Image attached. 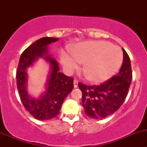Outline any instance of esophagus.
Instances as JSON below:
<instances>
[{
    "mask_svg": "<svg viewBox=\"0 0 147 147\" xmlns=\"http://www.w3.org/2000/svg\"><path fill=\"white\" fill-rule=\"evenodd\" d=\"M73 83H74V87H75V88H77V87H78V80H74Z\"/></svg>",
    "mask_w": 147,
    "mask_h": 147,
    "instance_id": "obj_1",
    "label": "esophagus"
}]
</instances>
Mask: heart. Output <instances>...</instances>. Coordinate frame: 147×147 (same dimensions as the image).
<instances>
[{
    "mask_svg": "<svg viewBox=\"0 0 147 147\" xmlns=\"http://www.w3.org/2000/svg\"><path fill=\"white\" fill-rule=\"evenodd\" d=\"M72 52L63 51L60 61L65 72L72 73L84 63L83 72L89 81L100 83L115 75L122 64L123 53L107 41H88L78 44Z\"/></svg>",
    "mask_w": 147,
    "mask_h": 147,
    "instance_id": "b5f03b06",
    "label": "heart"
}]
</instances>
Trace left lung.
Listing matches in <instances>:
<instances>
[{
	"instance_id": "left-lung-1",
	"label": "left lung",
	"mask_w": 147,
	"mask_h": 147,
	"mask_svg": "<svg viewBox=\"0 0 147 147\" xmlns=\"http://www.w3.org/2000/svg\"><path fill=\"white\" fill-rule=\"evenodd\" d=\"M123 63L119 72L100 85L87 86L80 82L82 106L86 115L93 119H102L115 113L125 100L132 80L131 62L122 48Z\"/></svg>"
}]
</instances>
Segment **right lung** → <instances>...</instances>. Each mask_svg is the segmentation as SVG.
I'll use <instances>...</instances> for the list:
<instances>
[{
  "instance_id": "obj_1",
  "label": "right lung",
  "mask_w": 147,
  "mask_h": 147,
  "mask_svg": "<svg viewBox=\"0 0 147 147\" xmlns=\"http://www.w3.org/2000/svg\"><path fill=\"white\" fill-rule=\"evenodd\" d=\"M59 38L44 37L35 41L24 50L20 56L16 72L17 87L20 100L26 110L39 120H48L59 115L65 97L73 89V79L60 71L58 63L48 51V45L57 42ZM42 58L50 65L45 90L38 98L28 93V68L32 66L38 59Z\"/></svg>"
}]
</instances>
